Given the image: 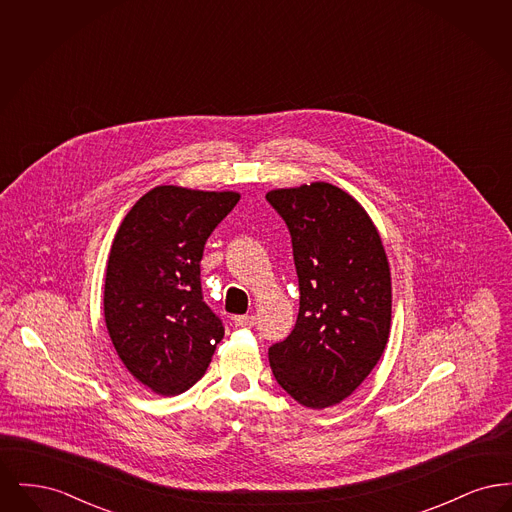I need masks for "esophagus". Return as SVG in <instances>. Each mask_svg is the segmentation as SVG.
<instances>
[{
    "mask_svg": "<svg viewBox=\"0 0 512 512\" xmlns=\"http://www.w3.org/2000/svg\"><path fill=\"white\" fill-rule=\"evenodd\" d=\"M234 322L240 328H253L257 324V318L253 317V315H242V317L234 318Z\"/></svg>",
    "mask_w": 512,
    "mask_h": 512,
    "instance_id": "34e87169",
    "label": "esophagus"
}]
</instances>
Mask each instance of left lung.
Listing matches in <instances>:
<instances>
[{"instance_id": "1", "label": "left lung", "mask_w": 512, "mask_h": 512, "mask_svg": "<svg viewBox=\"0 0 512 512\" xmlns=\"http://www.w3.org/2000/svg\"><path fill=\"white\" fill-rule=\"evenodd\" d=\"M286 220L299 278L292 334L268 347L276 382L309 409L338 405L380 361L391 324L388 257L361 203L313 182L268 192Z\"/></svg>"}]
</instances>
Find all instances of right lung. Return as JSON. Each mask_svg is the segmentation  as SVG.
I'll list each match as a JSON object with an SVG mask.
<instances>
[{
    "mask_svg": "<svg viewBox=\"0 0 512 512\" xmlns=\"http://www.w3.org/2000/svg\"><path fill=\"white\" fill-rule=\"evenodd\" d=\"M238 201L236 192L157 186L117 230L103 292L107 332L122 365L159 395L190 390L224 336L203 301L199 263Z\"/></svg>",
    "mask_w": 512,
    "mask_h": 512,
    "instance_id": "add662e5",
    "label": "right lung"
}]
</instances>
